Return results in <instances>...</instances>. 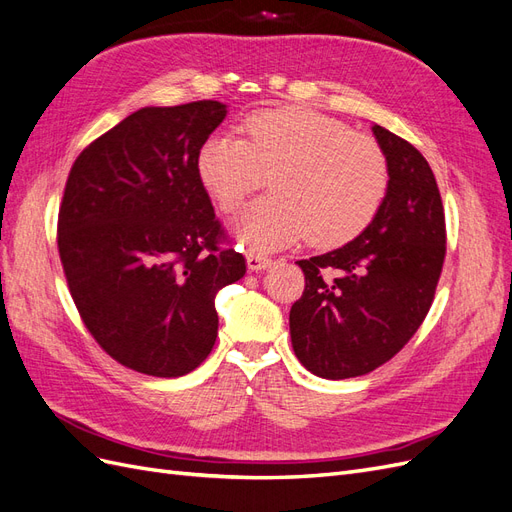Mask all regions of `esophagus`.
<instances>
[{
	"label": "esophagus",
	"mask_w": 512,
	"mask_h": 512,
	"mask_svg": "<svg viewBox=\"0 0 512 512\" xmlns=\"http://www.w3.org/2000/svg\"><path fill=\"white\" fill-rule=\"evenodd\" d=\"M245 256H247V269H250V271H262V269H267L271 265V258L267 254H262V252L250 250Z\"/></svg>",
	"instance_id": "esophagus-1"
}]
</instances>
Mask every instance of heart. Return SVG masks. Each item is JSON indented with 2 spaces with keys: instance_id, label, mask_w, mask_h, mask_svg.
<instances>
[{
  "instance_id": "heart-1",
  "label": "heart",
  "mask_w": 512,
  "mask_h": 512,
  "mask_svg": "<svg viewBox=\"0 0 512 512\" xmlns=\"http://www.w3.org/2000/svg\"><path fill=\"white\" fill-rule=\"evenodd\" d=\"M245 141L213 134L196 173L224 213H235L271 175V196L243 211L237 237L271 250L309 235L318 247L352 241L371 224L389 190V162L374 138L305 106L269 108L243 121Z\"/></svg>"
}]
</instances>
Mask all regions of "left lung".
Wrapping results in <instances>:
<instances>
[{
	"label": "left lung",
	"instance_id": "8db88e82",
	"mask_svg": "<svg viewBox=\"0 0 512 512\" xmlns=\"http://www.w3.org/2000/svg\"><path fill=\"white\" fill-rule=\"evenodd\" d=\"M389 162L376 218L339 250L299 260L305 290L290 307L297 359L327 380L365 376L421 327L446 256L444 207L423 153L371 128Z\"/></svg>",
	"mask_w": 512,
	"mask_h": 512
}]
</instances>
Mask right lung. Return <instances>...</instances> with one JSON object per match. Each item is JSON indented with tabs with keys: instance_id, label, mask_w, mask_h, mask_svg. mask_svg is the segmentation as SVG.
Here are the masks:
<instances>
[{
	"instance_id": "add662e5",
	"label": "right lung",
	"mask_w": 512,
	"mask_h": 512,
	"mask_svg": "<svg viewBox=\"0 0 512 512\" xmlns=\"http://www.w3.org/2000/svg\"><path fill=\"white\" fill-rule=\"evenodd\" d=\"M226 117L198 100L147 106L74 160L59 205L57 247L79 316L123 367L190 374L218 337V292L245 275L196 156Z\"/></svg>"
}]
</instances>
